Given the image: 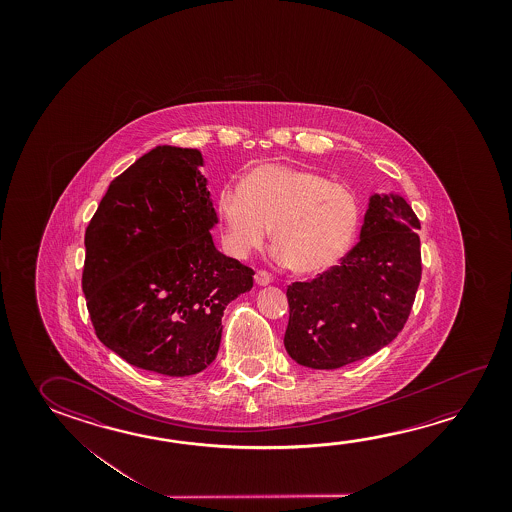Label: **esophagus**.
Instances as JSON below:
<instances>
[{
    "label": "esophagus",
    "instance_id": "1",
    "mask_svg": "<svg viewBox=\"0 0 512 512\" xmlns=\"http://www.w3.org/2000/svg\"><path fill=\"white\" fill-rule=\"evenodd\" d=\"M255 282L259 285H268L273 282V277H271V273L266 271V269H259V271L255 273Z\"/></svg>",
    "mask_w": 512,
    "mask_h": 512
}]
</instances>
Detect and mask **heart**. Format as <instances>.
Segmentation results:
<instances>
[{
  "label": "heart",
  "mask_w": 512,
  "mask_h": 512,
  "mask_svg": "<svg viewBox=\"0 0 512 512\" xmlns=\"http://www.w3.org/2000/svg\"><path fill=\"white\" fill-rule=\"evenodd\" d=\"M223 243L235 257L260 248L273 227V244L294 273L334 266L352 246L361 203L348 185L307 169L262 164L225 187L216 202Z\"/></svg>",
  "instance_id": "obj_1"
}]
</instances>
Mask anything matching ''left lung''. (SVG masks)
<instances>
[{
    "label": "left lung",
    "mask_w": 512,
    "mask_h": 512,
    "mask_svg": "<svg viewBox=\"0 0 512 512\" xmlns=\"http://www.w3.org/2000/svg\"><path fill=\"white\" fill-rule=\"evenodd\" d=\"M419 219L400 196L375 194L361 241L336 266L287 287L284 344L294 361L337 369L377 353L402 332L419 280Z\"/></svg>",
    "instance_id": "1"
}]
</instances>
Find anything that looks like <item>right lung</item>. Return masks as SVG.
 Returning a JSON list of instances; mask_svg holds the SVG:
<instances>
[{
  "instance_id": "add662e5",
  "label": "right lung",
  "mask_w": 512,
  "mask_h": 512,
  "mask_svg": "<svg viewBox=\"0 0 512 512\" xmlns=\"http://www.w3.org/2000/svg\"><path fill=\"white\" fill-rule=\"evenodd\" d=\"M202 153L159 146L114 178L85 230L94 332L135 368L189 377L209 366L228 303L255 271L218 252Z\"/></svg>"
}]
</instances>
